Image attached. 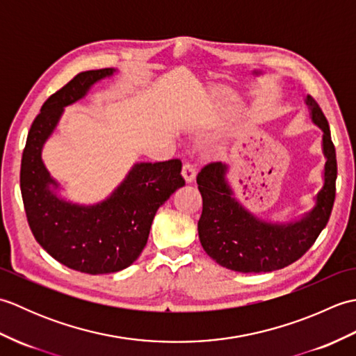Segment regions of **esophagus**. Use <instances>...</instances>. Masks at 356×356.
Wrapping results in <instances>:
<instances>
[{
  "mask_svg": "<svg viewBox=\"0 0 356 356\" xmlns=\"http://www.w3.org/2000/svg\"><path fill=\"white\" fill-rule=\"evenodd\" d=\"M195 174H197V171H195V166L193 163H185L184 168H182V176L185 179L186 184H191L194 182L195 179Z\"/></svg>",
  "mask_w": 356,
  "mask_h": 356,
  "instance_id": "esophagus-1",
  "label": "esophagus"
}]
</instances>
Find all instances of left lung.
Returning a JSON list of instances; mask_svg holds the SVG:
<instances>
[{"mask_svg":"<svg viewBox=\"0 0 356 356\" xmlns=\"http://www.w3.org/2000/svg\"><path fill=\"white\" fill-rule=\"evenodd\" d=\"M312 122L323 131L324 185L315 197V207L300 220L270 223L251 214L234 195L226 179L229 166L222 162L207 165L197 174L203 209L197 223L200 243L220 266L257 274L289 266L303 257L320 232L326 228L335 200L337 154L330 128L320 105L306 97Z\"/></svg>","mask_w":356,"mask_h":356,"instance_id":"obj_1","label":"left lung"}]
</instances>
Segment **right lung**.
<instances>
[{
	"label": "right lung",
	"mask_w": 356,
	"mask_h": 356,
	"mask_svg": "<svg viewBox=\"0 0 356 356\" xmlns=\"http://www.w3.org/2000/svg\"><path fill=\"white\" fill-rule=\"evenodd\" d=\"M115 69L76 74L41 107L22 151L19 185L30 229L38 243L64 266L84 274H110L130 266L145 248L161 205L185 185L182 162L134 163L110 197L96 205H78L59 197V184L42 162V147L64 107L82 99L96 82Z\"/></svg>",
	"instance_id": "1"
}]
</instances>
